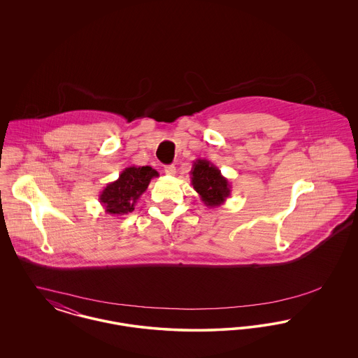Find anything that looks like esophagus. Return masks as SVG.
Segmentation results:
<instances>
[{
	"label": "esophagus",
	"instance_id": "esophagus-1",
	"mask_svg": "<svg viewBox=\"0 0 358 358\" xmlns=\"http://www.w3.org/2000/svg\"><path fill=\"white\" fill-rule=\"evenodd\" d=\"M165 174H168V176H174L176 174V166L174 165H169V166H165Z\"/></svg>",
	"mask_w": 358,
	"mask_h": 358
}]
</instances>
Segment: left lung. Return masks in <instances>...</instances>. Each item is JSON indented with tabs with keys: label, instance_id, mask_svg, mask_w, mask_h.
<instances>
[{
	"label": "left lung",
	"instance_id": "left-lung-1",
	"mask_svg": "<svg viewBox=\"0 0 358 358\" xmlns=\"http://www.w3.org/2000/svg\"><path fill=\"white\" fill-rule=\"evenodd\" d=\"M190 180L194 190L200 194L201 201L208 208L220 206L231 196V184L224 177L220 169L204 158L193 162Z\"/></svg>",
	"mask_w": 358,
	"mask_h": 358
}]
</instances>
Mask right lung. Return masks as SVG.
<instances>
[{"instance_id":"1","label":"right lung","mask_w":358,"mask_h":358,"mask_svg":"<svg viewBox=\"0 0 358 358\" xmlns=\"http://www.w3.org/2000/svg\"><path fill=\"white\" fill-rule=\"evenodd\" d=\"M152 166H129L118 180L107 184L99 194V201L108 215L124 216L134 210L138 199L145 193L150 181L158 177Z\"/></svg>"}]
</instances>
